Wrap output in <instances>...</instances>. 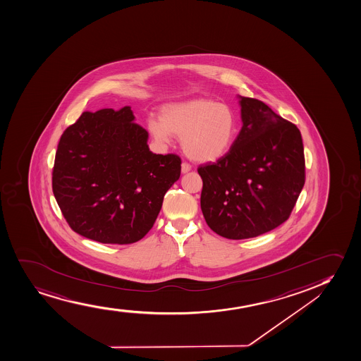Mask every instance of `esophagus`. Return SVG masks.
Returning <instances> with one entry per match:
<instances>
[{
  "label": "esophagus",
  "instance_id": "obj_1",
  "mask_svg": "<svg viewBox=\"0 0 361 361\" xmlns=\"http://www.w3.org/2000/svg\"><path fill=\"white\" fill-rule=\"evenodd\" d=\"M190 169H192V166H190L188 163L183 162V164H181V173H183V174H186Z\"/></svg>",
  "mask_w": 361,
  "mask_h": 361
}]
</instances>
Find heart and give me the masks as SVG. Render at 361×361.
I'll return each mask as SVG.
<instances>
[{
	"label": "heart",
	"mask_w": 361,
	"mask_h": 361,
	"mask_svg": "<svg viewBox=\"0 0 361 361\" xmlns=\"http://www.w3.org/2000/svg\"><path fill=\"white\" fill-rule=\"evenodd\" d=\"M147 128L157 142L168 144L181 137V147L197 162H212L227 154L238 132V118L231 106L207 98L171 103L162 118H151Z\"/></svg>",
	"instance_id": "1"
}]
</instances>
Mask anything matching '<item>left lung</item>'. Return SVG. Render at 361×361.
<instances>
[{"instance_id":"1","label":"left lung","mask_w":361,"mask_h":361,"mask_svg":"<svg viewBox=\"0 0 361 361\" xmlns=\"http://www.w3.org/2000/svg\"><path fill=\"white\" fill-rule=\"evenodd\" d=\"M243 127L231 149L198 168L207 226L231 240L250 239L286 222L305 185L299 128L255 98L240 97Z\"/></svg>"}]
</instances>
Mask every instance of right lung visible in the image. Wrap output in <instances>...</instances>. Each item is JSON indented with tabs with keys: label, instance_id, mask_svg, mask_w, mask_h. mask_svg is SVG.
<instances>
[{
	"label": "right lung",
	"instance_id": "add662e5",
	"mask_svg": "<svg viewBox=\"0 0 361 361\" xmlns=\"http://www.w3.org/2000/svg\"><path fill=\"white\" fill-rule=\"evenodd\" d=\"M130 106L84 111L63 132L53 192L75 233L102 243H137L149 233L163 198L181 173L178 154H156Z\"/></svg>",
	"mask_w": 361,
	"mask_h": 361
}]
</instances>
